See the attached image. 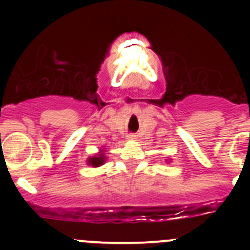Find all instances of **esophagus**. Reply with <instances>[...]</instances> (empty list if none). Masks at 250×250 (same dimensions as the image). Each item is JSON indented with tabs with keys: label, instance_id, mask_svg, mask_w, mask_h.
<instances>
[{
	"label": "esophagus",
	"instance_id": "esophagus-1",
	"mask_svg": "<svg viewBox=\"0 0 250 250\" xmlns=\"http://www.w3.org/2000/svg\"><path fill=\"white\" fill-rule=\"evenodd\" d=\"M127 139H129V140H135V139H137V135L133 134V133H130V134L127 135Z\"/></svg>",
	"mask_w": 250,
	"mask_h": 250
}]
</instances>
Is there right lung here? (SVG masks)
Here are the masks:
<instances>
[{"label": "right lung", "instance_id": "right-lung-1", "mask_svg": "<svg viewBox=\"0 0 250 250\" xmlns=\"http://www.w3.org/2000/svg\"><path fill=\"white\" fill-rule=\"evenodd\" d=\"M105 162V156L104 153H99V156H95L88 160V165H92L93 167H99L103 163Z\"/></svg>", "mask_w": 250, "mask_h": 250}]
</instances>
